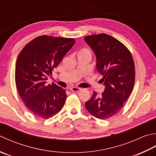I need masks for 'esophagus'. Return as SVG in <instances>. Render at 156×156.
I'll return each instance as SVG.
<instances>
[{
    "label": "esophagus",
    "instance_id": "1",
    "mask_svg": "<svg viewBox=\"0 0 156 156\" xmlns=\"http://www.w3.org/2000/svg\"><path fill=\"white\" fill-rule=\"evenodd\" d=\"M70 90H71V91H73V92H78V91L81 90V88H79V87H73L70 89Z\"/></svg>",
    "mask_w": 156,
    "mask_h": 156
}]
</instances>
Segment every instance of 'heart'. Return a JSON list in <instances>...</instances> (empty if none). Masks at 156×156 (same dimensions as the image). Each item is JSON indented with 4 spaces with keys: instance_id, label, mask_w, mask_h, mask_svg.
Masks as SVG:
<instances>
[{
    "instance_id": "b5f03b06",
    "label": "heart",
    "mask_w": 156,
    "mask_h": 156,
    "mask_svg": "<svg viewBox=\"0 0 156 156\" xmlns=\"http://www.w3.org/2000/svg\"><path fill=\"white\" fill-rule=\"evenodd\" d=\"M81 52L86 53V54H87V55H90V51H89V50H85H85H83Z\"/></svg>"
}]
</instances>
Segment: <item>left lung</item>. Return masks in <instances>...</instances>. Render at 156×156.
Instances as JSON below:
<instances>
[{
  "label": "left lung",
  "mask_w": 156,
  "mask_h": 156,
  "mask_svg": "<svg viewBox=\"0 0 156 156\" xmlns=\"http://www.w3.org/2000/svg\"><path fill=\"white\" fill-rule=\"evenodd\" d=\"M85 41L96 56V68L103 76L105 85L101 96L96 92L85 102V108L92 116L105 120L115 115L122 108L131 94L135 84V65L129 49L106 34L85 37Z\"/></svg>",
  "instance_id": "1"
}]
</instances>
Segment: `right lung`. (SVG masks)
<instances>
[{"label": "right lung", "mask_w": 156, "mask_h": 156, "mask_svg": "<svg viewBox=\"0 0 156 156\" xmlns=\"http://www.w3.org/2000/svg\"><path fill=\"white\" fill-rule=\"evenodd\" d=\"M75 43L74 38L41 36L31 41L19 55L15 83L19 94L31 113L44 119L58 114L66 99L65 90L52 83V74Z\"/></svg>", "instance_id": "obj_1"}]
</instances>
